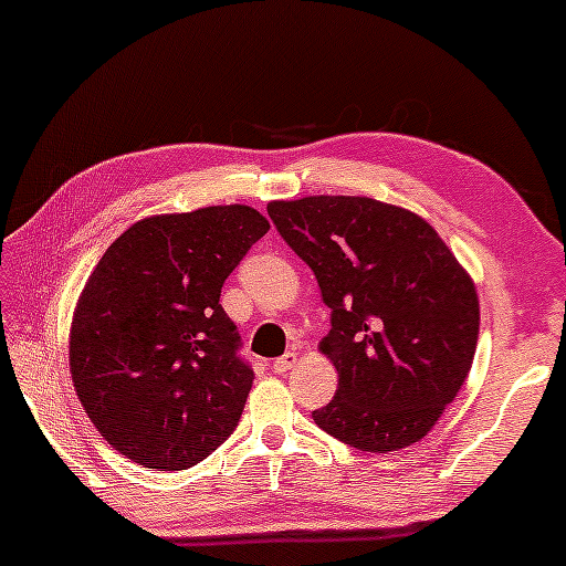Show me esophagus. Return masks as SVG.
Instances as JSON below:
<instances>
[{
  "instance_id": "1",
  "label": "esophagus",
  "mask_w": 566,
  "mask_h": 566,
  "mask_svg": "<svg viewBox=\"0 0 566 566\" xmlns=\"http://www.w3.org/2000/svg\"><path fill=\"white\" fill-rule=\"evenodd\" d=\"M296 365V353H284L282 357H276L272 363V369L276 375H284V371H290Z\"/></svg>"
}]
</instances>
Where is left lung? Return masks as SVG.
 <instances>
[{"instance_id":"obj_1","label":"left lung","mask_w":566,"mask_h":566,"mask_svg":"<svg viewBox=\"0 0 566 566\" xmlns=\"http://www.w3.org/2000/svg\"><path fill=\"white\" fill-rule=\"evenodd\" d=\"M270 219L331 308L321 350L338 369L316 426L363 452L418 442L472 369L479 302L420 216L367 197L272 201Z\"/></svg>"}]
</instances>
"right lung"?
Segmentation results:
<instances>
[{
    "label": "right lung",
    "mask_w": 566,
    "mask_h": 566,
    "mask_svg": "<svg viewBox=\"0 0 566 566\" xmlns=\"http://www.w3.org/2000/svg\"><path fill=\"white\" fill-rule=\"evenodd\" d=\"M268 231L240 203L153 216L94 268L72 318L70 371L94 428L128 460L179 472L235 430L255 375L219 298Z\"/></svg>",
    "instance_id": "right-lung-1"
}]
</instances>
